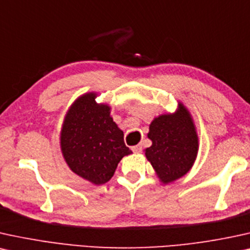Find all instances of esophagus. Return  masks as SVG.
<instances>
[{
	"mask_svg": "<svg viewBox=\"0 0 250 250\" xmlns=\"http://www.w3.org/2000/svg\"><path fill=\"white\" fill-rule=\"evenodd\" d=\"M132 151L135 153H141L143 151V147H142V145H136V146H132Z\"/></svg>",
	"mask_w": 250,
	"mask_h": 250,
	"instance_id": "obj_1",
	"label": "esophagus"
}]
</instances>
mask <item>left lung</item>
Segmentation results:
<instances>
[{
    "label": "left lung",
    "mask_w": 250,
    "mask_h": 250,
    "mask_svg": "<svg viewBox=\"0 0 250 250\" xmlns=\"http://www.w3.org/2000/svg\"><path fill=\"white\" fill-rule=\"evenodd\" d=\"M147 137L152 145L145 148V156L160 181L169 183L187 174L197 156L198 137L191 116L182 104L174 114L154 119Z\"/></svg>",
    "instance_id": "1"
}]
</instances>
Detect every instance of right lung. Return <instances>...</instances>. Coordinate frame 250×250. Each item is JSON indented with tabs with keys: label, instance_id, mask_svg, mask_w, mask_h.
<instances>
[{
	"label": "right lung",
	"instance_id": "add662e5",
	"mask_svg": "<svg viewBox=\"0 0 250 250\" xmlns=\"http://www.w3.org/2000/svg\"><path fill=\"white\" fill-rule=\"evenodd\" d=\"M96 97V93H86L72 104L63 122L61 150L72 172L94 185H103L131 150L110 118L109 106L97 104Z\"/></svg>",
	"mask_w": 250,
	"mask_h": 250
}]
</instances>
